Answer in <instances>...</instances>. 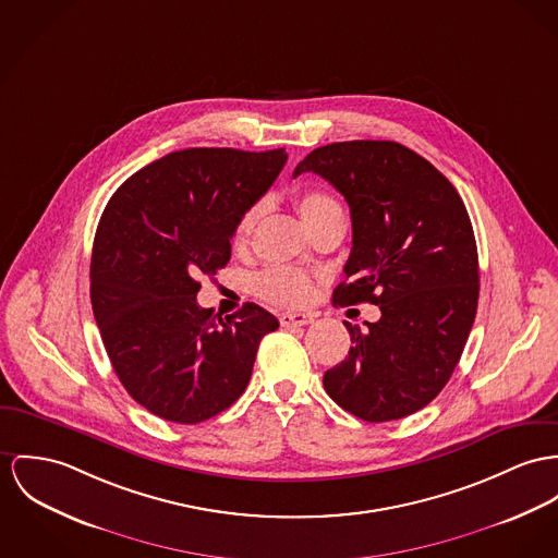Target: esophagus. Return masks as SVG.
Segmentation results:
<instances>
[{
  "label": "esophagus",
  "mask_w": 558,
  "mask_h": 558,
  "mask_svg": "<svg viewBox=\"0 0 558 558\" xmlns=\"http://www.w3.org/2000/svg\"><path fill=\"white\" fill-rule=\"evenodd\" d=\"M314 320V316L312 314H301V312H287V314H282L280 316V325L282 327H287V329H291V327H303V325H310Z\"/></svg>",
  "instance_id": "1"
}]
</instances>
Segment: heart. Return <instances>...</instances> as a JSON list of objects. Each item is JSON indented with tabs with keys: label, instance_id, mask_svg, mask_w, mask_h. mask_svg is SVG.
<instances>
[{
	"label": "heart",
	"instance_id": "b5f03b06",
	"mask_svg": "<svg viewBox=\"0 0 558 558\" xmlns=\"http://www.w3.org/2000/svg\"><path fill=\"white\" fill-rule=\"evenodd\" d=\"M293 206L300 213L303 225L314 229L316 225L331 220V218H342V208L340 204L325 191L318 189H301L293 195ZM258 208H248L244 210L240 218L235 220L233 227V244L244 246L257 225ZM255 291L260 300L269 301L274 305L282 307H295L303 305L312 295V280L293 267H271L263 271L255 280Z\"/></svg>",
	"mask_w": 558,
	"mask_h": 558
}]
</instances>
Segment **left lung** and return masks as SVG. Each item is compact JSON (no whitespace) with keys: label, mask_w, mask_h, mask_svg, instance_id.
Masks as SVG:
<instances>
[{"label":"left lung","mask_w":558,"mask_h":558,"mask_svg":"<svg viewBox=\"0 0 558 558\" xmlns=\"http://www.w3.org/2000/svg\"><path fill=\"white\" fill-rule=\"evenodd\" d=\"M329 180L350 206L352 251L336 305L376 303L367 329L325 372L329 397L367 423L410 416L450 380L472 331L480 271L472 220L452 182L414 150L386 140L312 150L293 175Z\"/></svg>","instance_id":"1"}]
</instances>
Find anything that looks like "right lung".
<instances>
[{
    "instance_id": "1",
    "label": "right lung",
    "mask_w": 558,
    "mask_h": 558,
    "mask_svg": "<svg viewBox=\"0 0 558 558\" xmlns=\"http://www.w3.org/2000/svg\"><path fill=\"white\" fill-rule=\"evenodd\" d=\"M284 148L175 150L128 178L99 218L90 303L110 363L150 414L195 425L248 386L278 318L257 303L216 316L197 303L202 276L231 258L233 227L274 184Z\"/></svg>"
}]
</instances>
